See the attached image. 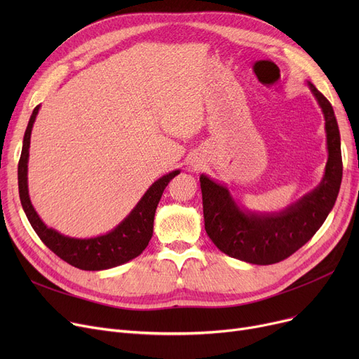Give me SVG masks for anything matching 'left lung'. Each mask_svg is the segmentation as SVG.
<instances>
[{
  "instance_id": "8db88e82",
  "label": "left lung",
  "mask_w": 359,
  "mask_h": 359,
  "mask_svg": "<svg viewBox=\"0 0 359 359\" xmlns=\"http://www.w3.org/2000/svg\"><path fill=\"white\" fill-rule=\"evenodd\" d=\"M309 87L323 111L329 151L325 176L314 191L284 211L257 214L241 210L224 184L199 177L206 234L225 255L253 265L278 263L303 248L333 208L342 182L341 134L330 102L311 83Z\"/></svg>"
}]
</instances>
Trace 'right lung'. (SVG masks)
I'll return each mask as SVG.
<instances>
[{
	"mask_svg": "<svg viewBox=\"0 0 359 359\" xmlns=\"http://www.w3.org/2000/svg\"><path fill=\"white\" fill-rule=\"evenodd\" d=\"M39 107L41 106H36L30 116L23 138L20 161H18V194H20L26 217L36 234L56 256L83 271L110 269L140 256L153 237L154 215L161 195L168 182L180 173L179 170L160 177L151 184L135 208L111 231L91 238H74L64 236L53 229L46 227L34 211L29 198L27 163L30 135Z\"/></svg>",
	"mask_w": 359,
	"mask_h": 359,
	"instance_id": "right-lung-1",
	"label": "right lung"
}]
</instances>
